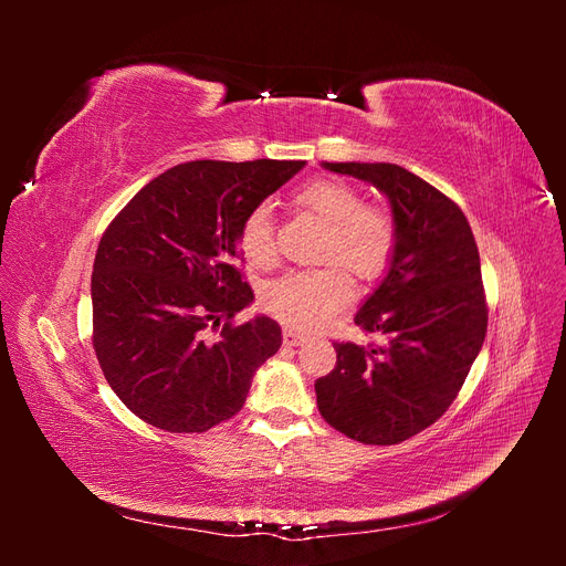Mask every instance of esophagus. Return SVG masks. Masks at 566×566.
<instances>
[{
	"instance_id": "esophagus-1",
	"label": "esophagus",
	"mask_w": 566,
	"mask_h": 566,
	"mask_svg": "<svg viewBox=\"0 0 566 566\" xmlns=\"http://www.w3.org/2000/svg\"><path fill=\"white\" fill-rule=\"evenodd\" d=\"M306 339V335L304 333H300L297 328H283V342L285 345H290V347H297V345H302V342Z\"/></svg>"
}]
</instances>
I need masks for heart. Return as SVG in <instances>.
Here are the masks:
<instances>
[{
  "mask_svg": "<svg viewBox=\"0 0 566 566\" xmlns=\"http://www.w3.org/2000/svg\"><path fill=\"white\" fill-rule=\"evenodd\" d=\"M293 202L325 221L318 262H337L358 281H375L387 271L397 248V221L387 208L366 205L356 186L339 179L306 181L293 193ZM238 243L256 269L276 262V231L269 205H256L245 214ZM260 300L273 318L290 328L310 331L345 310L352 287L335 266L287 271L262 287Z\"/></svg>",
  "mask_w": 566,
  "mask_h": 566,
  "instance_id": "1",
  "label": "heart"
}]
</instances>
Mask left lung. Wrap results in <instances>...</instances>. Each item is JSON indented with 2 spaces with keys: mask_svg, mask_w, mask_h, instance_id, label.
Listing matches in <instances>:
<instances>
[{
  "mask_svg": "<svg viewBox=\"0 0 566 566\" xmlns=\"http://www.w3.org/2000/svg\"><path fill=\"white\" fill-rule=\"evenodd\" d=\"M389 200L397 248L354 323L382 345L337 342L316 380L323 420L354 441L389 447L447 413L486 337L482 264L465 214L434 186L391 163H323Z\"/></svg>",
  "mask_w": 566,
  "mask_h": 566,
  "instance_id": "left-lung-1",
  "label": "left lung"
}]
</instances>
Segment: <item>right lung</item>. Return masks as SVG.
Here are the masks:
<instances>
[{
  "label": "right lung",
  "mask_w": 566,
  "mask_h": 566,
  "mask_svg": "<svg viewBox=\"0 0 566 566\" xmlns=\"http://www.w3.org/2000/svg\"><path fill=\"white\" fill-rule=\"evenodd\" d=\"M302 160H193L148 181L101 238L92 273L94 349L134 416L167 432H205L243 408L252 375L281 347L235 269L245 214Z\"/></svg>",
  "instance_id": "1"
}]
</instances>
